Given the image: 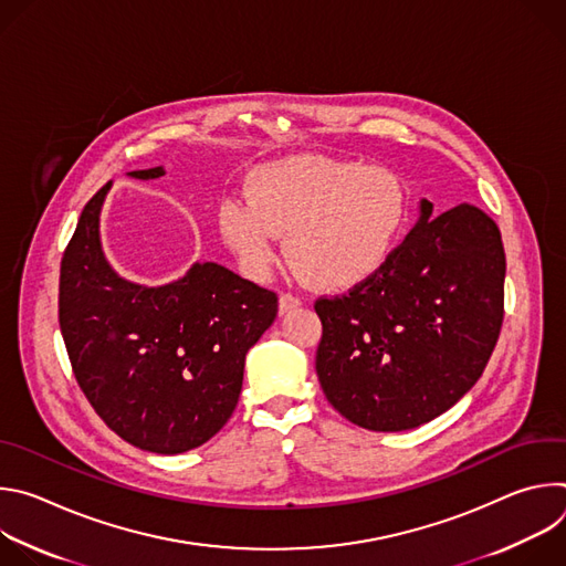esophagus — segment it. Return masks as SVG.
Returning a JSON list of instances; mask_svg holds the SVG:
<instances>
[{
    "label": "esophagus",
    "instance_id": "34e87169",
    "mask_svg": "<svg viewBox=\"0 0 566 566\" xmlns=\"http://www.w3.org/2000/svg\"><path fill=\"white\" fill-rule=\"evenodd\" d=\"M302 304V297H297V295H293V293H282L280 295V313L284 315V313H289V311H293V308H297Z\"/></svg>",
    "mask_w": 566,
    "mask_h": 566
}]
</instances>
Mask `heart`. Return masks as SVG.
Segmentation results:
<instances>
[{
	"label": "heart",
	"instance_id": "heart-1",
	"mask_svg": "<svg viewBox=\"0 0 566 566\" xmlns=\"http://www.w3.org/2000/svg\"><path fill=\"white\" fill-rule=\"evenodd\" d=\"M406 199L394 175L325 156H291L260 168L247 197L219 206V232L249 277L266 280L289 262L319 289H349L369 280L391 255Z\"/></svg>",
	"mask_w": 566,
	"mask_h": 566
}]
</instances>
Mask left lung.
<instances>
[{"label":"left lung","mask_w":566,"mask_h":566,"mask_svg":"<svg viewBox=\"0 0 566 566\" xmlns=\"http://www.w3.org/2000/svg\"><path fill=\"white\" fill-rule=\"evenodd\" d=\"M421 217L387 262L345 295L315 300V371L332 406L374 432L419 428L479 380L504 319L497 223L459 203Z\"/></svg>","instance_id":"left-lung-1"}]
</instances>
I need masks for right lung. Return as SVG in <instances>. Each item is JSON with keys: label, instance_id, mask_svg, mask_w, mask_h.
Wrapping results in <instances>:
<instances>
[{"label": "right lung", "instance_id": "right-lung-1", "mask_svg": "<svg viewBox=\"0 0 566 566\" xmlns=\"http://www.w3.org/2000/svg\"><path fill=\"white\" fill-rule=\"evenodd\" d=\"M164 168L129 172L158 179ZM109 184L83 214L60 264V332L80 389L127 443L179 454L232 417L249 349L277 315V295L221 264H192L177 282L120 277L101 247Z\"/></svg>", "mask_w": 566, "mask_h": 566}]
</instances>
